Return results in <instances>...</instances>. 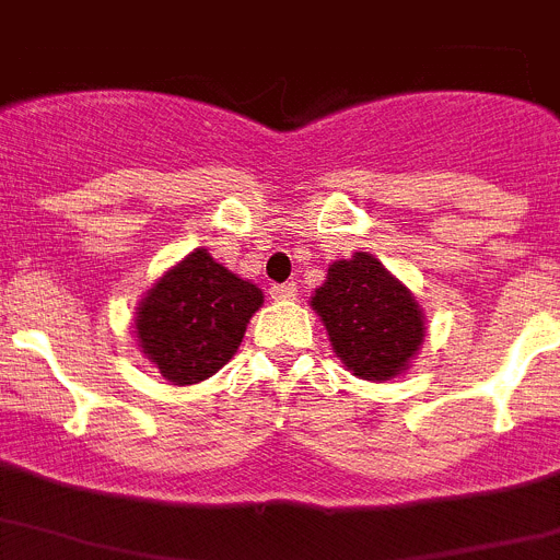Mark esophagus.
<instances>
[{"label": "esophagus", "mask_w": 560, "mask_h": 560, "mask_svg": "<svg viewBox=\"0 0 560 560\" xmlns=\"http://www.w3.org/2000/svg\"><path fill=\"white\" fill-rule=\"evenodd\" d=\"M271 300H280V303H291V300H296V285L294 283L271 285Z\"/></svg>", "instance_id": "34e87169"}]
</instances>
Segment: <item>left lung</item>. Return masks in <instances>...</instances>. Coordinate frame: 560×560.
Wrapping results in <instances>:
<instances>
[{
    "label": "left lung",
    "mask_w": 560,
    "mask_h": 560,
    "mask_svg": "<svg viewBox=\"0 0 560 560\" xmlns=\"http://www.w3.org/2000/svg\"><path fill=\"white\" fill-rule=\"evenodd\" d=\"M334 353L364 381H389L409 368L423 345L427 323L412 291L378 257L355 252L336 260L311 296Z\"/></svg>",
    "instance_id": "obj_1"
}]
</instances>
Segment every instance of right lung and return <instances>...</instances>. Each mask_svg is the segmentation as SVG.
I'll list each match as a JSON object with an SVG mask.
<instances>
[{
    "instance_id": "obj_1",
    "label": "right lung",
    "mask_w": 560,
    "mask_h": 560,
    "mask_svg": "<svg viewBox=\"0 0 560 560\" xmlns=\"http://www.w3.org/2000/svg\"><path fill=\"white\" fill-rule=\"evenodd\" d=\"M264 291L196 249L142 296L133 325L142 353L173 384H199L235 355Z\"/></svg>"
}]
</instances>
